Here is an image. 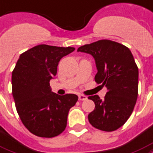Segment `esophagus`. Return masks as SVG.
I'll return each instance as SVG.
<instances>
[{
    "label": "esophagus",
    "mask_w": 153,
    "mask_h": 153,
    "mask_svg": "<svg viewBox=\"0 0 153 153\" xmlns=\"http://www.w3.org/2000/svg\"><path fill=\"white\" fill-rule=\"evenodd\" d=\"M87 99V97L86 95H79V100L80 101H83V100H86Z\"/></svg>",
    "instance_id": "esophagus-1"
}]
</instances>
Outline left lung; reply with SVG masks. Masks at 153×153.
I'll return each mask as SVG.
<instances>
[{
	"label": "left lung",
	"instance_id": "1",
	"mask_svg": "<svg viewBox=\"0 0 153 153\" xmlns=\"http://www.w3.org/2000/svg\"><path fill=\"white\" fill-rule=\"evenodd\" d=\"M78 51L93 56L95 82L108 90L104 100L97 95L88 97L95 104L88 120L102 131L117 130L131 115L138 96L139 71L133 55L125 45L106 39L82 45Z\"/></svg>",
	"mask_w": 153,
	"mask_h": 153
}]
</instances>
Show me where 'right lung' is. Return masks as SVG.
I'll use <instances>...</instances> for the list:
<instances>
[{"label":"right lung","instance_id":"1","mask_svg":"<svg viewBox=\"0 0 153 153\" xmlns=\"http://www.w3.org/2000/svg\"><path fill=\"white\" fill-rule=\"evenodd\" d=\"M74 47L38 45L22 53L12 73V93L22 123L33 135L51 138L65 130L74 94L58 95L51 91V79L57 74L62 58Z\"/></svg>","mask_w":153,"mask_h":153}]
</instances>
